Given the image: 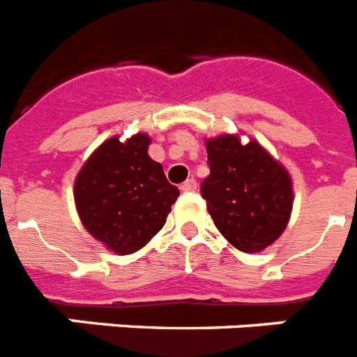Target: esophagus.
<instances>
[{
	"instance_id": "34e87169",
	"label": "esophagus",
	"mask_w": 357,
	"mask_h": 357,
	"mask_svg": "<svg viewBox=\"0 0 357 357\" xmlns=\"http://www.w3.org/2000/svg\"><path fill=\"white\" fill-rule=\"evenodd\" d=\"M197 188V181L194 178L187 179L185 183H181V190L183 192H190V190H196Z\"/></svg>"
}]
</instances>
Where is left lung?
I'll return each instance as SVG.
<instances>
[{"mask_svg":"<svg viewBox=\"0 0 357 357\" xmlns=\"http://www.w3.org/2000/svg\"><path fill=\"white\" fill-rule=\"evenodd\" d=\"M210 176L201 196L217 230L237 250L255 253L286 230L293 188L284 167L257 142L243 145L231 135L206 142Z\"/></svg>","mask_w":357,"mask_h":357,"instance_id":"left-lung-1","label":"left lung"}]
</instances>
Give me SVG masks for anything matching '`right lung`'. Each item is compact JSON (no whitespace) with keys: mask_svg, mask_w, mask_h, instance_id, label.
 I'll return each mask as SVG.
<instances>
[{"mask_svg":"<svg viewBox=\"0 0 357 357\" xmlns=\"http://www.w3.org/2000/svg\"><path fill=\"white\" fill-rule=\"evenodd\" d=\"M147 135L119 136L91 154L75 179L80 221L93 237L120 253L138 252L163 228L179 196L163 167L151 160Z\"/></svg>","mask_w":357,"mask_h":357,"instance_id":"add662e5","label":"right lung"}]
</instances>
